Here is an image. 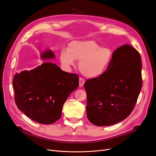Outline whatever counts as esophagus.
Masks as SVG:
<instances>
[{
  "label": "esophagus",
  "instance_id": "34e87169",
  "mask_svg": "<svg viewBox=\"0 0 156 156\" xmlns=\"http://www.w3.org/2000/svg\"><path fill=\"white\" fill-rule=\"evenodd\" d=\"M84 83H85V80H84L83 78H80V79H79V86H80V87H83V85H84Z\"/></svg>",
  "mask_w": 156,
  "mask_h": 156
}]
</instances>
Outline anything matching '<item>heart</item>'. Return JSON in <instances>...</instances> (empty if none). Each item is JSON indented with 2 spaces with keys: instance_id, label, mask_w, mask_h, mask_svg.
Instances as JSON below:
<instances>
[{
  "instance_id": "heart-1",
  "label": "heart",
  "mask_w": 156,
  "mask_h": 156,
  "mask_svg": "<svg viewBox=\"0 0 156 156\" xmlns=\"http://www.w3.org/2000/svg\"><path fill=\"white\" fill-rule=\"evenodd\" d=\"M114 54L112 49L102 47L95 40L73 41L66 49H62L59 58L63 66L69 69L80 61L79 68L84 76L95 78L108 69Z\"/></svg>"
}]
</instances>
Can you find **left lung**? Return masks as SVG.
<instances>
[{
    "instance_id": "obj_1",
    "label": "left lung",
    "mask_w": 156,
    "mask_h": 156,
    "mask_svg": "<svg viewBox=\"0 0 156 156\" xmlns=\"http://www.w3.org/2000/svg\"><path fill=\"white\" fill-rule=\"evenodd\" d=\"M142 86L140 54L129 45L119 47L103 75L84 84L88 120L99 126L124 120L133 110Z\"/></svg>"
}]
</instances>
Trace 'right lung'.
<instances>
[{"mask_svg":"<svg viewBox=\"0 0 156 156\" xmlns=\"http://www.w3.org/2000/svg\"><path fill=\"white\" fill-rule=\"evenodd\" d=\"M40 55L43 60L55 58L50 49ZM12 85L18 109L32 120L50 125L61 117L63 104L79 86V77L47 62L34 69L16 73Z\"/></svg>","mask_w":156,"mask_h":156,"instance_id":"add662e5","label":"right lung"}]
</instances>
